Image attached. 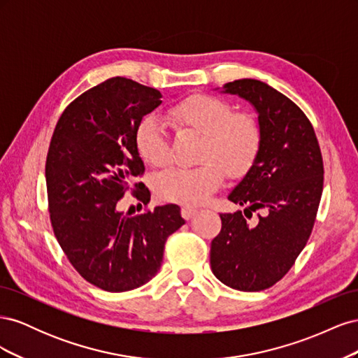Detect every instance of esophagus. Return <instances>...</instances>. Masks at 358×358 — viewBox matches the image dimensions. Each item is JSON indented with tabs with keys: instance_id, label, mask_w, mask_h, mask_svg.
Listing matches in <instances>:
<instances>
[{
	"instance_id": "1",
	"label": "esophagus",
	"mask_w": 358,
	"mask_h": 358,
	"mask_svg": "<svg viewBox=\"0 0 358 358\" xmlns=\"http://www.w3.org/2000/svg\"><path fill=\"white\" fill-rule=\"evenodd\" d=\"M180 213H182V216H183V218H185V220H191L192 216L197 213V209L192 208V206H182Z\"/></svg>"
}]
</instances>
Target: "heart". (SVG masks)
<instances>
[{
	"label": "heart",
	"mask_w": 358,
	"mask_h": 358,
	"mask_svg": "<svg viewBox=\"0 0 358 358\" xmlns=\"http://www.w3.org/2000/svg\"><path fill=\"white\" fill-rule=\"evenodd\" d=\"M175 128H189L204 134L200 152L201 166L194 169L170 167L155 178L157 196L171 203L200 204L221 187L224 171L241 178L254 166L262 149V128L248 113L220 96L196 94L167 110ZM136 148L148 164L161 167L170 158V140L166 125L154 115L145 116L136 129Z\"/></svg>",
	"instance_id": "heart-1"
}]
</instances>
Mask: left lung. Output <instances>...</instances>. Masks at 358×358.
Here are the masks:
<instances>
[{
	"label": "left lung",
	"instance_id": "1",
	"mask_svg": "<svg viewBox=\"0 0 358 358\" xmlns=\"http://www.w3.org/2000/svg\"><path fill=\"white\" fill-rule=\"evenodd\" d=\"M224 88L255 107L263 138L254 166L229 196L245 210L220 215L222 227L210 245V267L225 285L262 291L288 273L309 241L324 162L310 121L288 96L255 79ZM254 211L259 221L249 223Z\"/></svg>",
	"mask_w": 358,
	"mask_h": 358
}]
</instances>
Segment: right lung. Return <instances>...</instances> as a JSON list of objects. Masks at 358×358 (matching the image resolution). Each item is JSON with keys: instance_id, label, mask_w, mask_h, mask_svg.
Returning <instances> with one entry per match:
<instances>
[{"instance_id": "1", "label": "right lung", "mask_w": 358, "mask_h": 358, "mask_svg": "<svg viewBox=\"0 0 358 358\" xmlns=\"http://www.w3.org/2000/svg\"><path fill=\"white\" fill-rule=\"evenodd\" d=\"M161 92L112 78L85 91L59 116L46 157L50 224L71 266L90 284L122 292L149 282L161 267L167 237L185 224L178 204L137 216L117 212L128 189L148 204L145 164L136 148L142 117Z\"/></svg>"}]
</instances>
